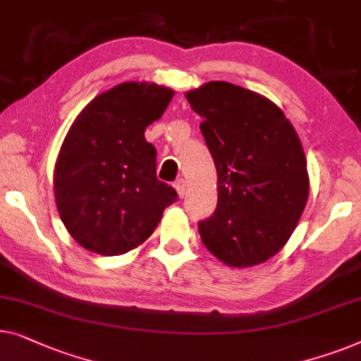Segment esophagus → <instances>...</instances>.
Returning <instances> with one entry per match:
<instances>
[{"label": "esophagus", "mask_w": 361, "mask_h": 361, "mask_svg": "<svg viewBox=\"0 0 361 361\" xmlns=\"http://www.w3.org/2000/svg\"><path fill=\"white\" fill-rule=\"evenodd\" d=\"M176 190H177V193H179L180 198H184L185 192H187V182H185L184 179L177 180V182H176Z\"/></svg>", "instance_id": "1"}]
</instances>
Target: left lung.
Masks as SVG:
<instances>
[{
	"label": "left lung",
	"instance_id": "left-lung-1",
	"mask_svg": "<svg viewBox=\"0 0 361 361\" xmlns=\"http://www.w3.org/2000/svg\"><path fill=\"white\" fill-rule=\"evenodd\" d=\"M218 174L202 243L228 267L267 262L288 243L310 195L306 156L281 109L262 94L210 81L185 92Z\"/></svg>",
	"mask_w": 361,
	"mask_h": 361
}]
</instances>
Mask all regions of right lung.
Wrapping results in <instances>:
<instances>
[{"label":"right lung","mask_w":361,"mask_h":361,"mask_svg":"<svg viewBox=\"0 0 361 361\" xmlns=\"http://www.w3.org/2000/svg\"><path fill=\"white\" fill-rule=\"evenodd\" d=\"M172 96L154 82H122L94 97L68 130L54 171L55 203L71 238L91 252L137 249L176 202V190L156 177V149L145 140Z\"/></svg>","instance_id":"obj_1"}]
</instances>
